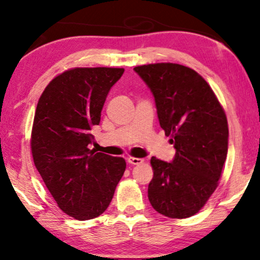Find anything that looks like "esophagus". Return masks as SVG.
Returning <instances> with one entry per match:
<instances>
[{
  "mask_svg": "<svg viewBox=\"0 0 260 260\" xmlns=\"http://www.w3.org/2000/svg\"><path fill=\"white\" fill-rule=\"evenodd\" d=\"M143 162H144L143 158H138V157H129V158H127V163H129V165H133V166L141 165V163H143Z\"/></svg>",
  "mask_w": 260,
  "mask_h": 260,
  "instance_id": "34e87169",
  "label": "esophagus"
}]
</instances>
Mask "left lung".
Segmentation results:
<instances>
[{
	"mask_svg": "<svg viewBox=\"0 0 260 260\" xmlns=\"http://www.w3.org/2000/svg\"><path fill=\"white\" fill-rule=\"evenodd\" d=\"M134 70L154 94L159 125L176 149L172 162L151 157L149 201L159 214L189 218L218 187L229 149L225 111L207 81L189 67L159 62Z\"/></svg>",
	"mask_w": 260,
	"mask_h": 260,
	"instance_id": "left-lung-1",
	"label": "left lung"
}]
</instances>
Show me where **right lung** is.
<instances>
[{
  "instance_id": "1",
  "label": "right lung",
  "mask_w": 260,
  "mask_h": 260,
  "mask_svg": "<svg viewBox=\"0 0 260 260\" xmlns=\"http://www.w3.org/2000/svg\"><path fill=\"white\" fill-rule=\"evenodd\" d=\"M124 69L76 67L42 92L31 129L34 165L59 208L74 219L97 218L125 172L123 157L88 149L109 91Z\"/></svg>"
}]
</instances>
